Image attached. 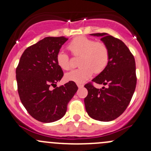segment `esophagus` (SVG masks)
Here are the masks:
<instances>
[{
  "mask_svg": "<svg viewBox=\"0 0 151 151\" xmlns=\"http://www.w3.org/2000/svg\"><path fill=\"white\" fill-rule=\"evenodd\" d=\"M77 86H78L79 88H83L84 85L82 84V83H77Z\"/></svg>",
  "mask_w": 151,
  "mask_h": 151,
  "instance_id": "esophagus-1",
  "label": "esophagus"
}]
</instances>
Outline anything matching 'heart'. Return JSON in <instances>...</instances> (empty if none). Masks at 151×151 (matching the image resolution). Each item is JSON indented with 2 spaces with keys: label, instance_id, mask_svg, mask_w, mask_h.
Masks as SVG:
<instances>
[{
  "label": "heart",
  "instance_id": "1",
  "mask_svg": "<svg viewBox=\"0 0 151 151\" xmlns=\"http://www.w3.org/2000/svg\"><path fill=\"white\" fill-rule=\"evenodd\" d=\"M68 49L74 57L80 56V68L66 74V79L69 81L84 83L93 73L102 72L109 63L110 52L104 42H96L93 39L80 36L69 42ZM56 62L63 70L67 71L72 67L69 55L63 50H60L56 55Z\"/></svg>",
  "mask_w": 151,
  "mask_h": 151
}]
</instances>
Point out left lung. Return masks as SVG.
Listing matches in <instances>:
<instances>
[{
    "mask_svg": "<svg viewBox=\"0 0 151 151\" xmlns=\"http://www.w3.org/2000/svg\"><path fill=\"white\" fill-rule=\"evenodd\" d=\"M91 35L101 37L109 47L110 58L104 71L85 85L88 92L84 99L85 109L93 119L111 121L123 113L134 93L137 85L134 57L119 39L106 33ZM93 82L106 87L98 89L94 87Z\"/></svg>",
    "mask_w": 151,
    "mask_h": 151,
    "instance_id": "8db88e82",
    "label": "left lung"
}]
</instances>
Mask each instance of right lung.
<instances>
[{"instance_id":"obj_1","label":"right lung","mask_w":151,"mask_h":151,"mask_svg":"<svg viewBox=\"0 0 151 151\" xmlns=\"http://www.w3.org/2000/svg\"><path fill=\"white\" fill-rule=\"evenodd\" d=\"M67 40L64 36L42 39L24 51L16 68L21 102L40 122L51 123L63 118L68 103L78 89L73 81L56 87L63 76L56 62V55ZM51 86L56 88L50 90Z\"/></svg>"}]
</instances>
